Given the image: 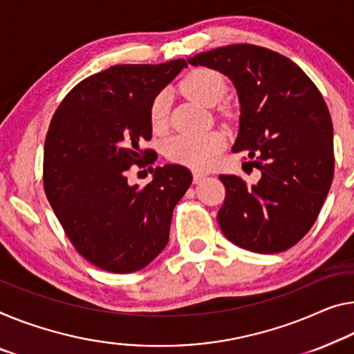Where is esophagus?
Instances as JSON below:
<instances>
[{"label":"esophagus","mask_w":354,"mask_h":354,"mask_svg":"<svg viewBox=\"0 0 354 354\" xmlns=\"http://www.w3.org/2000/svg\"><path fill=\"white\" fill-rule=\"evenodd\" d=\"M207 177V174L205 172H201V171H193V180L194 183H199L203 178Z\"/></svg>","instance_id":"esophagus-1"}]
</instances>
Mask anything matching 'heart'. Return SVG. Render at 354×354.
<instances>
[{
	"mask_svg": "<svg viewBox=\"0 0 354 354\" xmlns=\"http://www.w3.org/2000/svg\"><path fill=\"white\" fill-rule=\"evenodd\" d=\"M182 90L193 100L205 106H215L226 91V80L214 69L199 68L185 75ZM167 95L165 91L156 95L149 109V120L153 131H162L167 127ZM226 138L220 131L192 136L177 134L166 140V158L177 165L189 166L193 169H205L218 158L220 151L225 149Z\"/></svg>",
	"mask_w": 354,
	"mask_h": 354,
	"instance_id": "b5f03b06",
	"label": "heart"
}]
</instances>
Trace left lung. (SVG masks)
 I'll use <instances>...</instances> for the list:
<instances>
[{"instance_id":"left-lung-1","label":"left lung","mask_w":354,"mask_h":354,"mask_svg":"<svg viewBox=\"0 0 354 354\" xmlns=\"http://www.w3.org/2000/svg\"><path fill=\"white\" fill-rule=\"evenodd\" d=\"M188 63L232 80L241 102L232 151H248L261 171L252 187L239 176H220L221 232L250 252H285L313 226L333 183V120L322 93L290 58L259 46L218 47Z\"/></svg>"}]
</instances>
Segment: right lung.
<instances>
[{"mask_svg": "<svg viewBox=\"0 0 354 354\" xmlns=\"http://www.w3.org/2000/svg\"><path fill=\"white\" fill-rule=\"evenodd\" d=\"M183 68L185 59L115 64L75 85L52 117L44 192L74 248L102 270L129 274L158 257L174 207L193 182L180 165L155 167L145 187L128 182L131 167L158 158L140 149L151 139L149 109Z\"/></svg>", "mask_w": 354, "mask_h": 354, "instance_id": "obj_1", "label": "right lung"}]
</instances>
